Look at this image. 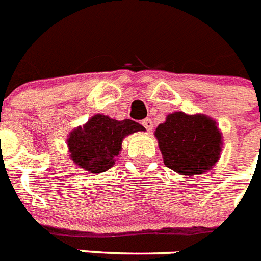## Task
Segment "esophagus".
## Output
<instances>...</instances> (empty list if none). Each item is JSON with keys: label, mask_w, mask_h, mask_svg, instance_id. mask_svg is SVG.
Segmentation results:
<instances>
[{"label": "esophagus", "mask_w": 261, "mask_h": 261, "mask_svg": "<svg viewBox=\"0 0 261 261\" xmlns=\"http://www.w3.org/2000/svg\"><path fill=\"white\" fill-rule=\"evenodd\" d=\"M141 124H143L144 128L147 129V130H149V132L153 129V122H152L151 118H145V120L141 121Z\"/></svg>", "instance_id": "obj_1"}]
</instances>
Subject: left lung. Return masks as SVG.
<instances>
[{
    "label": "left lung",
    "instance_id": "obj_1",
    "mask_svg": "<svg viewBox=\"0 0 261 261\" xmlns=\"http://www.w3.org/2000/svg\"><path fill=\"white\" fill-rule=\"evenodd\" d=\"M155 136L164 164L178 174L193 176L206 172L220 158L221 133L216 121L203 114H168L166 122L156 128Z\"/></svg>",
    "mask_w": 261,
    "mask_h": 261
}]
</instances>
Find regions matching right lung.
Wrapping results in <instances>:
<instances>
[{
  "label": "right lung",
  "mask_w": 261,
  "mask_h": 261,
  "mask_svg": "<svg viewBox=\"0 0 261 261\" xmlns=\"http://www.w3.org/2000/svg\"><path fill=\"white\" fill-rule=\"evenodd\" d=\"M139 130H144V126L136 121H117L97 114L70 133L67 140L70 156L82 170L101 174L114 164L122 139Z\"/></svg>",
  "instance_id": "right-lung-1"
}]
</instances>
